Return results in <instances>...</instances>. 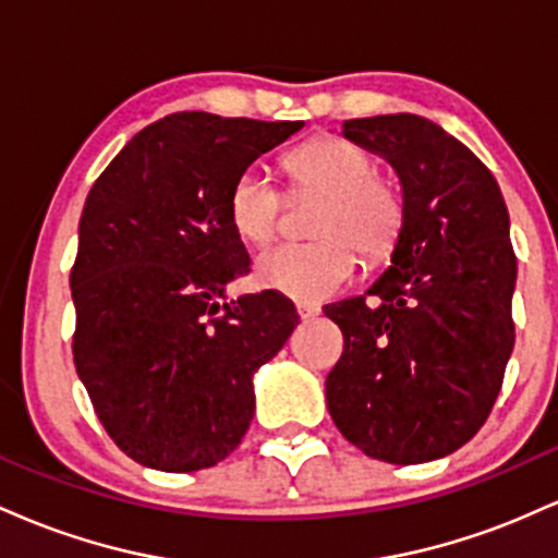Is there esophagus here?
Returning <instances> with one entry per match:
<instances>
[{
	"label": "esophagus",
	"instance_id": "1",
	"mask_svg": "<svg viewBox=\"0 0 558 558\" xmlns=\"http://www.w3.org/2000/svg\"><path fill=\"white\" fill-rule=\"evenodd\" d=\"M296 312H299V317L306 323V319H315L319 315V306L317 304H296Z\"/></svg>",
	"mask_w": 558,
	"mask_h": 558
}]
</instances>
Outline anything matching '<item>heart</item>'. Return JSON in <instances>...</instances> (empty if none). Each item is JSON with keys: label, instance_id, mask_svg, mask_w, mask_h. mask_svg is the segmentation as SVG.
<instances>
[{"label": "heart", "instance_id": "b5f03b06", "mask_svg": "<svg viewBox=\"0 0 558 558\" xmlns=\"http://www.w3.org/2000/svg\"><path fill=\"white\" fill-rule=\"evenodd\" d=\"M286 170L296 191L323 194L310 243H275L254 265L262 288L296 301H325L354 278L356 254L377 262L393 252L403 228V198L393 183L375 175V159L338 136H323L286 157ZM283 194L270 175L257 168L235 178L228 198V217L235 235L265 243L283 215Z\"/></svg>", "mask_w": 558, "mask_h": 558}]
</instances>
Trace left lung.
Wrapping results in <instances>:
<instances>
[{
	"mask_svg": "<svg viewBox=\"0 0 558 558\" xmlns=\"http://www.w3.org/2000/svg\"><path fill=\"white\" fill-rule=\"evenodd\" d=\"M396 170L403 228L367 296L325 306L343 356L325 380L349 444L388 464L448 457L488 420L514 349L517 259L496 178L420 114L345 120Z\"/></svg>",
	"mask_w": 558,
	"mask_h": 558,
	"instance_id": "1",
	"label": "left lung"
}]
</instances>
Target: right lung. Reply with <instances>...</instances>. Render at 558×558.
<instances>
[{"label": "right lung", "instance_id": "obj_1", "mask_svg": "<svg viewBox=\"0 0 558 558\" xmlns=\"http://www.w3.org/2000/svg\"><path fill=\"white\" fill-rule=\"evenodd\" d=\"M301 128L168 114L88 191L70 272L73 360L96 417L138 464L207 470L252 425L254 373L299 315L278 291L228 301V283L248 270L228 198L254 159Z\"/></svg>", "mask_w": 558, "mask_h": 558}]
</instances>
